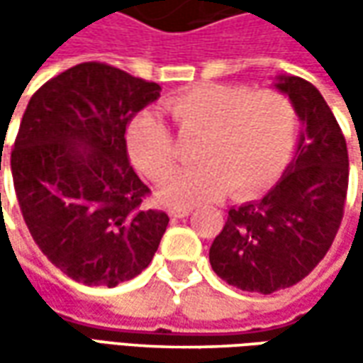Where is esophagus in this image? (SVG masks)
Segmentation results:
<instances>
[{"label":"esophagus","instance_id":"obj_1","mask_svg":"<svg viewBox=\"0 0 363 363\" xmlns=\"http://www.w3.org/2000/svg\"><path fill=\"white\" fill-rule=\"evenodd\" d=\"M189 212H191V208H169V216L172 218H186L189 216Z\"/></svg>","mask_w":363,"mask_h":363}]
</instances>
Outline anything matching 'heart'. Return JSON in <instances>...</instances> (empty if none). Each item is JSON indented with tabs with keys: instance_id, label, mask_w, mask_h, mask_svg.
<instances>
[{
	"instance_id": "obj_1",
	"label": "heart",
	"mask_w": 363,
	"mask_h": 363,
	"mask_svg": "<svg viewBox=\"0 0 363 363\" xmlns=\"http://www.w3.org/2000/svg\"><path fill=\"white\" fill-rule=\"evenodd\" d=\"M165 111L182 137H200L198 167L169 174L177 165L174 135L153 111L127 127V149L135 167L163 182L157 198L165 206H196L228 189L244 200L269 188L283 174L297 141V111L277 91L234 84H198L169 96Z\"/></svg>"
}]
</instances>
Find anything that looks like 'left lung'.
<instances>
[{"label":"left lung","instance_id":"8db88e82","mask_svg":"<svg viewBox=\"0 0 363 363\" xmlns=\"http://www.w3.org/2000/svg\"><path fill=\"white\" fill-rule=\"evenodd\" d=\"M303 123L295 160L264 198L228 210L210 246V264L228 285L271 295L299 283L328 255L347 196V145L311 82L279 77ZM363 167V165H362Z\"/></svg>","mask_w":363,"mask_h":363}]
</instances>
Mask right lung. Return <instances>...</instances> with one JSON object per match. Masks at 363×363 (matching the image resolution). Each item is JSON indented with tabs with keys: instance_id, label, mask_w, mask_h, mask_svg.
Segmentation results:
<instances>
[{
	"instance_id": "1",
	"label": "right lung",
	"mask_w": 363,
	"mask_h": 363,
	"mask_svg": "<svg viewBox=\"0 0 363 363\" xmlns=\"http://www.w3.org/2000/svg\"><path fill=\"white\" fill-rule=\"evenodd\" d=\"M161 86L82 62L40 86L11 151L21 216L40 250L72 281L117 286L149 267L169 218L127 155L125 129Z\"/></svg>"
}]
</instances>
